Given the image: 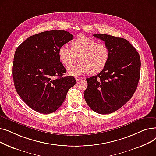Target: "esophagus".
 <instances>
[{"label": "esophagus", "instance_id": "obj_1", "mask_svg": "<svg viewBox=\"0 0 156 156\" xmlns=\"http://www.w3.org/2000/svg\"><path fill=\"white\" fill-rule=\"evenodd\" d=\"M75 79H76V80L78 81H79V80H80L82 79V78H81V77H80V76H76V77H75Z\"/></svg>", "mask_w": 156, "mask_h": 156}]
</instances>
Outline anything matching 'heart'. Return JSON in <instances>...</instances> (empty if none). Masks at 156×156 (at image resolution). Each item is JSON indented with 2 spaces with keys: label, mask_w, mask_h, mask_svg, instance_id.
<instances>
[{
  "label": "heart",
  "mask_w": 156,
  "mask_h": 156,
  "mask_svg": "<svg viewBox=\"0 0 156 156\" xmlns=\"http://www.w3.org/2000/svg\"><path fill=\"white\" fill-rule=\"evenodd\" d=\"M58 55L61 62L66 68L71 67L79 59L78 65L68 69L70 75L76 76L88 72L91 75L101 72L108 63L110 53L105 44L81 36L71 43L70 48L61 46Z\"/></svg>",
  "instance_id": "1"
}]
</instances>
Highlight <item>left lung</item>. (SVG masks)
I'll return each instance as SVG.
<instances>
[{
    "label": "left lung",
    "mask_w": 156,
    "mask_h": 156,
    "mask_svg": "<svg viewBox=\"0 0 156 156\" xmlns=\"http://www.w3.org/2000/svg\"><path fill=\"white\" fill-rule=\"evenodd\" d=\"M109 50L105 68L97 75L87 78L84 97L94 111L110 114L120 109L134 94L140 79V58L135 47L125 38L95 34Z\"/></svg>",
    "instance_id": "left-lung-1"
}]
</instances>
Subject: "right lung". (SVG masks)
Here are the masks:
<instances>
[{
    "label": "right lung",
    "instance_id": "right-lung-1",
    "mask_svg": "<svg viewBox=\"0 0 156 156\" xmlns=\"http://www.w3.org/2000/svg\"><path fill=\"white\" fill-rule=\"evenodd\" d=\"M73 38L66 31H47L30 37L16 48L12 66L14 87L34 111L42 114L55 111L76 84L73 76H62L66 70L58 55L59 48Z\"/></svg>",
    "mask_w": 156,
    "mask_h": 156
}]
</instances>
